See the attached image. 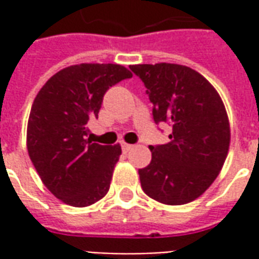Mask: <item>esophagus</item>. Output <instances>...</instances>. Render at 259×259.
Instances as JSON below:
<instances>
[{
    "mask_svg": "<svg viewBox=\"0 0 259 259\" xmlns=\"http://www.w3.org/2000/svg\"><path fill=\"white\" fill-rule=\"evenodd\" d=\"M132 144H127V143H122V150H123V152H127L132 148Z\"/></svg>",
    "mask_w": 259,
    "mask_h": 259,
    "instance_id": "esophagus-1",
    "label": "esophagus"
}]
</instances>
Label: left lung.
Returning a JSON list of instances; mask_svg holds the SVG:
<instances>
[{"label": "left lung", "instance_id": "8db88e82", "mask_svg": "<svg viewBox=\"0 0 259 259\" xmlns=\"http://www.w3.org/2000/svg\"><path fill=\"white\" fill-rule=\"evenodd\" d=\"M146 84L155 123H172L169 143L150 146L151 162L139 169L141 187L166 205L194 201L213 183L228 157L230 124L215 87L178 64L130 65Z\"/></svg>", "mask_w": 259, "mask_h": 259}]
</instances>
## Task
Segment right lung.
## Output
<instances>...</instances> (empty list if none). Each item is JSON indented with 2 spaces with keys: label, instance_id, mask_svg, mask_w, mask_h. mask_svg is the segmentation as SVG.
Here are the masks:
<instances>
[{
  "label": "right lung",
  "instance_id": "add662e5",
  "mask_svg": "<svg viewBox=\"0 0 259 259\" xmlns=\"http://www.w3.org/2000/svg\"><path fill=\"white\" fill-rule=\"evenodd\" d=\"M133 74L116 64H80L47 80L33 101L26 144L40 179L58 200L89 206L107 194L122 154L119 144L87 139L109 87Z\"/></svg>",
  "mask_w": 259,
  "mask_h": 259
}]
</instances>
